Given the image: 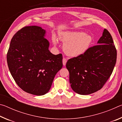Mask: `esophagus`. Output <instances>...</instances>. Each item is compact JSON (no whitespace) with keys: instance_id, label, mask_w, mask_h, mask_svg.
<instances>
[{"instance_id":"34e87169","label":"esophagus","mask_w":122,"mask_h":122,"mask_svg":"<svg viewBox=\"0 0 122 122\" xmlns=\"http://www.w3.org/2000/svg\"><path fill=\"white\" fill-rule=\"evenodd\" d=\"M67 59L66 58H63L62 60V62H63V66H65L66 65V63H67Z\"/></svg>"}]
</instances>
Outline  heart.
I'll use <instances>...</instances> for the list:
<instances>
[{"instance_id": "b5f03b06", "label": "heart", "mask_w": 122, "mask_h": 122, "mask_svg": "<svg viewBox=\"0 0 122 122\" xmlns=\"http://www.w3.org/2000/svg\"><path fill=\"white\" fill-rule=\"evenodd\" d=\"M60 39L64 44V51L72 57L83 55L88 50L92 42V36L83 32H62L60 36ZM53 42L54 44H56L55 37L53 38Z\"/></svg>"}]
</instances>
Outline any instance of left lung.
Segmentation results:
<instances>
[{
    "label": "left lung",
    "mask_w": 122,
    "mask_h": 122,
    "mask_svg": "<svg viewBox=\"0 0 122 122\" xmlns=\"http://www.w3.org/2000/svg\"><path fill=\"white\" fill-rule=\"evenodd\" d=\"M97 44L90 47L83 55L70 59L66 63L71 87L78 94L86 95L100 90L114 68L117 51L106 29Z\"/></svg>",
    "instance_id": "8db88e82"
}]
</instances>
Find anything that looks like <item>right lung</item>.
<instances>
[{"label":"right lung","mask_w":122,"mask_h":122,"mask_svg":"<svg viewBox=\"0 0 122 122\" xmlns=\"http://www.w3.org/2000/svg\"><path fill=\"white\" fill-rule=\"evenodd\" d=\"M45 34L41 27H24L14 35L7 54L8 67L16 83L24 92L37 96L49 92L63 66L62 55L50 52Z\"/></svg>","instance_id":"add662e5"}]
</instances>
